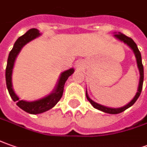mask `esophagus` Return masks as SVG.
<instances>
[{
	"instance_id": "obj_1",
	"label": "esophagus",
	"mask_w": 147,
	"mask_h": 147,
	"mask_svg": "<svg viewBox=\"0 0 147 147\" xmlns=\"http://www.w3.org/2000/svg\"><path fill=\"white\" fill-rule=\"evenodd\" d=\"M82 62L81 61H77V63H76V67H77V69H81V68L82 67Z\"/></svg>"
}]
</instances>
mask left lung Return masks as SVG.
Masks as SVG:
<instances>
[{
    "instance_id": "8db88e82",
    "label": "left lung",
    "mask_w": 147,
    "mask_h": 147,
    "mask_svg": "<svg viewBox=\"0 0 147 147\" xmlns=\"http://www.w3.org/2000/svg\"><path fill=\"white\" fill-rule=\"evenodd\" d=\"M114 37L118 40V41H122L124 44H126V45H128L129 48L133 50L134 53V56L136 57V61H137V66L138 69V71H139V74H140V78H139V82H138V90L136 94L134 95V98L129 102L128 104H126V106H122V107H119V108H111V107H107V106H102L101 104H98V103L95 102H94L92 99L89 97L88 95V93L86 92V98L88 99V101L90 102V104L92 106L94 107L95 109L97 110H101L104 113H107V114H119V113H122L124 110H126V109L129 108L130 106H132L134 104V102L137 101V99L138 98V97L140 96L142 92V84H143V78H144V71H143V65H142V57L141 53H140V51L138 50V46L136 43L130 38V37H128L127 36H126L125 34L120 33H114Z\"/></svg>"
}]
</instances>
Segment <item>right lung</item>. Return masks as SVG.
<instances>
[{
    "label": "right lung",
    "mask_w": 147,
    "mask_h": 147,
    "mask_svg": "<svg viewBox=\"0 0 147 147\" xmlns=\"http://www.w3.org/2000/svg\"><path fill=\"white\" fill-rule=\"evenodd\" d=\"M41 35V33H40L38 29H29V31H27L24 35L19 37L14 43L13 47L9 54L5 69L6 86L9 93L10 97L13 100V102H17V105L21 110L31 114H41L52 109L53 107L58 102V101L60 100L63 94L64 86H65V82L67 81L68 78L71 76L74 72V68H70L67 70L62 72L61 74L60 77L58 78V82L55 88L53 89V90L49 94L46 95L41 98L32 101V102L21 100L19 98V97L16 94L14 91L13 82H12V75H13V69L15 61L21 50V49L23 48V46H25L29 41H33L37 37H40Z\"/></svg>",
    "instance_id": "add662e5"
}]
</instances>
